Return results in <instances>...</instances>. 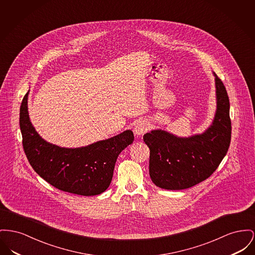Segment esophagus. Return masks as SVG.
Returning a JSON list of instances; mask_svg holds the SVG:
<instances>
[{"mask_svg": "<svg viewBox=\"0 0 255 255\" xmlns=\"http://www.w3.org/2000/svg\"><path fill=\"white\" fill-rule=\"evenodd\" d=\"M148 130V124L144 120H138L134 124V133L136 136L143 135Z\"/></svg>", "mask_w": 255, "mask_h": 255, "instance_id": "esophagus-1", "label": "esophagus"}]
</instances>
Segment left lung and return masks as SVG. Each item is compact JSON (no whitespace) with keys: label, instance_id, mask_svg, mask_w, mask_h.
I'll return each mask as SVG.
<instances>
[{"label":"left lung","instance_id":"obj_1","mask_svg":"<svg viewBox=\"0 0 255 255\" xmlns=\"http://www.w3.org/2000/svg\"><path fill=\"white\" fill-rule=\"evenodd\" d=\"M215 77L217 109L209 127L201 134L178 136L162 129L143 135L150 149L149 175L165 190H184L207 179L225 158L231 139L229 98Z\"/></svg>","mask_w":255,"mask_h":255}]
</instances>
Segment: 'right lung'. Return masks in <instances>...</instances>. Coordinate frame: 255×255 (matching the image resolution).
I'll return each mask as SVG.
<instances>
[{
	"instance_id": "add662e5",
	"label": "right lung",
	"mask_w": 255,
	"mask_h": 255,
	"mask_svg": "<svg viewBox=\"0 0 255 255\" xmlns=\"http://www.w3.org/2000/svg\"><path fill=\"white\" fill-rule=\"evenodd\" d=\"M29 92L20 107L19 122L24 151L34 171L63 192L85 196L105 192L120 152L133 143V132L126 130L87 146L60 147L46 141L32 126L28 112Z\"/></svg>"
}]
</instances>
